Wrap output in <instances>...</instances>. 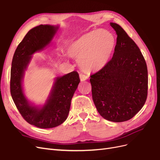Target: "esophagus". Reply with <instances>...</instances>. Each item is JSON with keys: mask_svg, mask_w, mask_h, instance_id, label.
Wrapping results in <instances>:
<instances>
[{"mask_svg": "<svg viewBox=\"0 0 160 160\" xmlns=\"http://www.w3.org/2000/svg\"><path fill=\"white\" fill-rule=\"evenodd\" d=\"M79 77H80V79L81 81H84L88 79V76L85 75V74H83V73H81L79 75Z\"/></svg>", "mask_w": 160, "mask_h": 160, "instance_id": "esophagus-1", "label": "esophagus"}]
</instances>
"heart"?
I'll list each match as a JSON object with an SVG mask.
<instances>
[{
  "label": "heart",
  "mask_w": 160,
  "mask_h": 160,
  "mask_svg": "<svg viewBox=\"0 0 160 160\" xmlns=\"http://www.w3.org/2000/svg\"><path fill=\"white\" fill-rule=\"evenodd\" d=\"M115 45V37L110 32L95 30L72 42L67 52L79 61L81 69L92 72L100 70L107 65Z\"/></svg>",
  "instance_id": "b5f03b06"
}]
</instances>
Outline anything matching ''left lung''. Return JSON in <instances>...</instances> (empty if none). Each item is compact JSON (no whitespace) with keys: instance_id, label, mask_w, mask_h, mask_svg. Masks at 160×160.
Instances as JSON below:
<instances>
[{"instance_id":"1","label":"left lung","mask_w":160,"mask_h":160,"mask_svg":"<svg viewBox=\"0 0 160 160\" xmlns=\"http://www.w3.org/2000/svg\"><path fill=\"white\" fill-rule=\"evenodd\" d=\"M110 25L117 34L112 59L91 75L92 98L99 113L110 122L132 119L144 105L148 96L146 61L135 42L123 28Z\"/></svg>"}]
</instances>
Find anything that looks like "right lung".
Masks as SVG:
<instances>
[{
	"label": "right lung",
	"mask_w": 160,
	"mask_h": 160,
	"mask_svg": "<svg viewBox=\"0 0 160 160\" xmlns=\"http://www.w3.org/2000/svg\"><path fill=\"white\" fill-rule=\"evenodd\" d=\"M58 28L48 25L32 28L19 43L12 61L10 88L14 103L25 121L42 129L59 126L65 122L69 113L72 98L80 82L77 71L57 77L42 108L32 105L24 94L22 82L31 55L49 44Z\"/></svg>",
	"instance_id": "add662e5"
}]
</instances>
